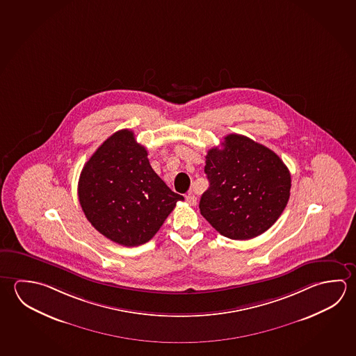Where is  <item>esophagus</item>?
Listing matches in <instances>:
<instances>
[{
	"label": "esophagus",
	"instance_id": "esophagus-1",
	"mask_svg": "<svg viewBox=\"0 0 356 356\" xmlns=\"http://www.w3.org/2000/svg\"><path fill=\"white\" fill-rule=\"evenodd\" d=\"M186 202L188 205L195 206L197 204V197L193 193H188L186 196Z\"/></svg>",
	"mask_w": 356,
	"mask_h": 356
}]
</instances>
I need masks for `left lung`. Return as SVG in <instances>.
<instances>
[{
    "mask_svg": "<svg viewBox=\"0 0 356 356\" xmlns=\"http://www.w3.org/2000/svg\"><path fill=\"white\" fill-rule=\"evenodd\" d=\"M222 149L206 155L210 187L200 200L201 215L232 240H249L268 230L290 197L291 175L280 157L254 140L230 134Z\"/></svg>",
    "mask_w": 356,
    "mask_h": 356,
    "instance_id": "left-lung-1",
    "label": "left lung"
}]
</instances>
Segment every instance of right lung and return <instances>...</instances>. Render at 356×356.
Wrapping results in <instances>:
<instances>
[{
  "label": "right lung",
  "instance_id": "add662e5",
  "mask_svg": "<svg viewBox=\"0 0 356 356\" xmlns=\"http://www.w3.org/2000/svg\"><path fill=\"white\" fill-rule=\"evenodd\" d=\"M77 191L95 229L127 248L150 241L184 200L152 170L147 151L127 129L95 151L82 169Z\"/></svg>",
  "mask_w": 356,
  "mask_h": 356
}]
</instances>
